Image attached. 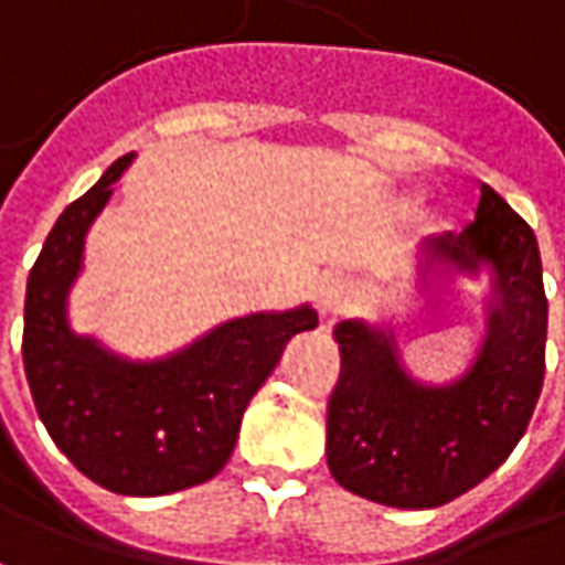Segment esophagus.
Wrapping results in <instances>:
<instances>
[{
    "label": "esophagus",
    "mask_w": 565,
    "mask_h": 565,
    "mask_svg": "<svg viewBox=\"0 0 565 565\" xmlns=\"http://www.w3.org/2000/svg\"><path fill=\"white\" fill-rule=\"evenodd\" d=\"M354 299V281L345 275H323L318 284V311L323 318H337Z\"/></svg>",
    "instance_id": "1"
}]
</instances>
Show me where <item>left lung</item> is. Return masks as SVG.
<instances>
[{"mask_svg":"<svg viewBox=\"0 0 565 565\" xmlns=\"http://www.w3.org/2000/svg\"><path fill=\"white\" fill-rule=\"evenodd\" d=\"M489 271L487 337L471 370L422 385L394 330L337 323L342 370L327 404V465L339 487L392 508H440L475 489L520 444L544 382L547 296L535 232L492 186L475 223L422 244V281Z\"/></svg>","mask_w":565,"mask_h":565,"instance_id":"1","label":"left lung"}]
</instances>
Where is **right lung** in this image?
Here are the masks:
<instances>
[{"mask_svg":"<svg viewBox=\"0 0 565 565\" xmlns=\"http://www.w3.org/2000/svg\"><path fill=\"white\" fill-rule=\"evenodd\" d=\"M134 152L76 199L49 232L23 302V370L39 419L78 471L118 495H168L223 471L250 397L290 337L318 311H256L214 327L159 361H128L78 337L66 296L82 271L85 235Z\"/></svg>","mask_w":565,"mask_h":565,"instance_id":"1","label":"right lung"}]
</instances>
